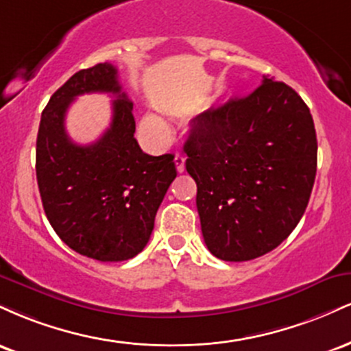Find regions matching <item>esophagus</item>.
Returning <instances> with one entry per match:
<instances>
[{
  "label": "esophagus",
  "instance_id": "obj_1",
  "mask_svg": "<svg viewBox=\"0 0 351 351\" xmlns=\"http://www.w3.org/2000/svg\"><path fill=\"white\" fill-rule=\"evenodd\" d=\"M184 162H186V158H184L183 155L175 156V165H176V170H178V173L184 171Z\"/></svg>",
  "mask_w": 351,
  "mask_h": 351
}]
</instances>
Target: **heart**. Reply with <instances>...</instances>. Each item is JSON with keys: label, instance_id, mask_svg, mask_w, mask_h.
<instances>
[{"label": "heart", "instance_id": "obj_1", "mask_svg": "<svg viewBox=\"0 0 351 351\" xmlns=\"http://www.w3.org/2000/svg\"><path fill=\"white\" fill-rule=\"evenodd\" d=\"M142 130L147 134L148 136H152V138L155 140H160V142H163L165 138L168 136V128L167 125L163 123L162 119H158V117L155 115H145L142 119Z\"/></svg>", "mask_w": 351, "mask_h": 351}]
</instances>
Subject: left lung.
<instances>
[{"mask_svg": "<svg viewBox=\"0 0 351 351\" xmlns=\"http://www.w3.org/2000/svg\"><path fill=\"white\" fill-rule=\"evenodd\" d=\"M186 171L198 186L204 243L243 263L276 249L299 224L317 173V135L302 97L264 75L241 99L193 119Z\"/></svg>", "mask_w": 351, "mask_h": 351, "instance_id": "8db88e82", "label": "left lung"}]
</instances>
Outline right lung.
<instances>
[{
    "mask_svg": "<svg viewBox=\"0 0 351 351\" xmlns=\"http://www.w3.org/2000/svg\"><path fill=\"white\" fill-rule=\"evenodd\" d=\"M92 91L116 95L112 123L97 143L77 145L65 132L66 108L77 95ZM132 110L117 67L104 62L75 72L59 87L39 123L36 176L44 213L71 249L102 263H120L143 251L176 178L171 153L142 152Z\"/></svg>",
    "mask_w": 351,
    "mask_h": 351,
    "instance_id": "right-lung-1",
    "label": "right lung"
}]
</instances>
